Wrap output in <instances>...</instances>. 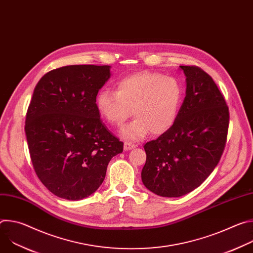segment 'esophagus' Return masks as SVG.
<instances>
[{
  "label": "esophagus",
  "mask_w": 253,
  "mask_h": 253,
  "mask_svg": "<svg viewBox=\"0 0 253 253\" xmlns=\"http://www.w3.org/2000/svg\"><path fill=\"white\" fill-rule=\"evenodd\" d=\"M135 147H136L135 144L128 143V142H125V143H124V150H125V151L131 150V149H133V148H135Z\"/></svg>",
  "instance_id": "esophagus-1"
}]
</instances>
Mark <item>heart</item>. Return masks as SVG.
I'll return each instance as SVG.
<instances>
[{"mask_svg": "<svg viewBox=\"0 0 253 253\" xmlns=\"http://www.w3.org/2000/svg\"><path fill=\"white\" fill-rule=\"evenodd\" d=\"M183 86L177 78L142 71L120 79L116 92L102 89L96 96V108L102 118L115 126L131 115L136 117L121 129L127 140H140L149 132L161 135L178 116L183 100Z\"/></svg>", "mask_w": 253, "mask_h": 253, "instance_id": "obj_1", "label": "heart"}]
</instances>
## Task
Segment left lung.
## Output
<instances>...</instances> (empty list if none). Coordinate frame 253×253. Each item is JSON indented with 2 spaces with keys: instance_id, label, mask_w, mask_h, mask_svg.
I'll list each match as a JSON object with an SVG mask.
<instances>
[{
  "instance_id": "obj_1",
  "label": "left lung",
  "mask_w": 253,
  "mask_h": 253,
  "mask_svg": "<svg viewBox=\"0 0 253 253\" xmlns=\"http://www.w3.org/2000/svg\"><path fill=\"white\" fill-rule=\"evenodd\" d=\"M186 96L172 127L144 145L146 163L141 178L162 197L183 196L211 174L223 153L229 111L213 79L195 66H180Z\"/></svg>"
}]
</instances>
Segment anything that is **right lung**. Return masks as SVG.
<instances>
[{"instance_id":"right-lung-1","label":"right lung","mask_w":253,"mask_h":253,"mask_svg":"<svg viewBox=\"0 0 253 253\" xmlns=\"http://www.w3.org/2000/svg\"><path fill=\"white\" fill-rule=\"evenodd\" d=\"M110 66L72 65L52 70L34 89L25 132L41 182L56 196L81 200L105 179L108 163L123 151L102 123L96 96Z\"/></svg>"}]
</instances>
